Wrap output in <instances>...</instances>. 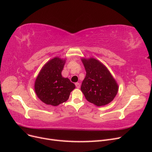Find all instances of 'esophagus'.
Listing matches in <instances>:
<instances>
[{
	"instance_id": "34e87169",
	"label": "esophagus",
	"mask_w": 152,
	"mask_h": 152,
	"mask_svg": "<svg viewBox=\"0 0 152 152\" xmlns=\"http://www.w3.org/2000/svg\"><path fill=\"white\" fill-rule=\"evenodd\" d=\"M75 86H76L77 88H79V87H80V84L79 83V82H76V83H75Z\"/></svg>"
}]
</instances>
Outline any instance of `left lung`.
I'll use <instances>...</instances> for the list:
<instances>
[{"mask_svg": "<svg viewBox=\"0 0 152 152\" xmlns=\"http://www.w3.org/2000/svg\"><path fill=\"white\" fill-rule=\"evenodd\" d=\"M86 71L81 91L89 102L97 107L107 105L115 97L118 85L104 65L94 58H82Z\"/></svg>", "mask_w": 152, "mask_h": 152, "instance_id": "left-lung-1", "label": "left lung"}]
</instances>
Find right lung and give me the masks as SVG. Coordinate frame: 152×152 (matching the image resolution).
<instances>
[{
  "label": "right lung",
  "instance_id": "obj_1",
  "mask_svg": "<svg viewBox=\"0 0 152 152\" xmlns=\"http://www.w3.org/2000/svg\"><path fill=\"white\" fill-rule=\"evenodd\" d=\"M65 62V58L59 57L50 59L41 68L36 78L35 92L45 104L56 107L66 102L70 93L75 88L68 78L61 75Z\"/></svg>",
  "mask_w": 152,
  "mask_h": 152
}]
</instances>
